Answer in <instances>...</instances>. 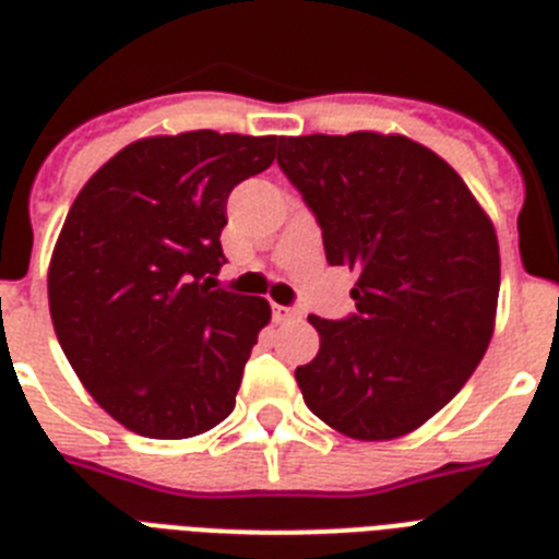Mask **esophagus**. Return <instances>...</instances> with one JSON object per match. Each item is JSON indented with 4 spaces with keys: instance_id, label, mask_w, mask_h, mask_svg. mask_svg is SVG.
Masks as SVG:
<instances>
[{
    "instance_id": "1",
    "label": "esophagus",
    "mask_w": 559,
    "mask_h": 559,
    "mask_svg": "<svg viewBox=\"0 0 559 559\" xmlns=\"http://www.w3.org/2000/svg\"><path fill=\"white\" fill-rule=\"evenodd\" d=\"M274 313H276V319H296V316H299V310L288 308V305H274Z\"/></svg>"
}]
</instances>
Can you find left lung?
Wrapping results in <instances>:
<instances>
[{"mask_svg": "<svg viewBox=\"0 0 559 559\" xmlns=\"http://www.w3.org/2000/svg\"><path fill=\"white\" fill-rule=\"evenodd\" d=\"M276 165L358 274L355 313L310 316L322 347L296 367L310 412L353 439H397L456 397L487 353L501 257L456 170L406 136H280Z\"/></svg>", "mask_w": 559, "mask_h": 559, "instance_id": "8db88e82", "label": "left lung"}]
</instances>
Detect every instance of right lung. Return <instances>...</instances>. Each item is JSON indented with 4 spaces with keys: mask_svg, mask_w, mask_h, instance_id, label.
I'll return each mask as SVG.
<instances>
[{
    "mask_svg": "<svg viewBox=\"0 0 559 559\" xmlns=\"http://www.w3.org/2000/svg\"><path fill=\"white\" fill-rule=\"evenodd\" d=\"M276 136L187 131L122 147L86 181L49 263V316L86 392L133 433L187 439L235 408L271 308L215 288L226 199Z\"/></svg>",
    "mask_w": 559,
    "mask_h": 559,
    "instance_id": "right-lung-1",
    "label": "right lung"
}]
</instances>
